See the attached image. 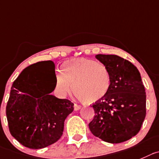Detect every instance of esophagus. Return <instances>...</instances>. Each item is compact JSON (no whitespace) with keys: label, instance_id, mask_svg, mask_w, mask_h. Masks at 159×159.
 I'll return each mask as SVG.
<instances>
[{"label":"esophagus","instance_id":"34e87169","mask_svg":"<svg viewBox=\"0 0 159 159\" xmlns=\"http://www.w3.org/2000/svg\"><path fill=\"white\" fill-rule=\"evenodd\" d=\"M80 108H81L80 105H76V104H75V105H74V110H75V111H78V110H80Z\"/></svg>","mask_w":159,"mask_h":159}]
</instances>
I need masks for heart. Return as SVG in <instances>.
I'll list each match as a JSON object with an SVG mask.
<instances>
[{
    "instance_id": "1",
    "label": "heart",
    "mask_w": 159,
    "mask_h": 159,
    "mask_svg": "<svg viewBox=\"0 0 159 159\" xmlns=\"http://www.w3.org/2000/svg\"><path fill=\"white\" fill-rule=\"evenodd\" d=\"M87 103H93L104 98L111 85L108 67L96 61L78 58L63 64L61 74L56 76L55 89L60 95L72 91Z\"/></svg>"
}]
</instances>
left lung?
Segmentation results:
<instances>
[{
    "label": "left lung",
    "mask_w": 159,
    "mask_h": 159,
    "mask_svg": "<svg viewBox=\"0 0 159 159\" xmlns=\"http://www.w3.org/2000/svg\"><path fill=\"white\" fill-rule=\"evenodd\" d=\"M111 74L107 94L93 104L92 134L108 143H119L137 135L146 116V93L134 65L115 54H97Z\"/></svg>",
    "instance_id": "obj_1"
}]
</instances>
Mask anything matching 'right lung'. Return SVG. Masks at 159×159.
Instances as JSON below:
<instances>
[{"label": "right lung", "instance_id": "1", "mask_svg": "<svg viewBox=\"0 0 159 159\" xmlns=\"http://www.w3.org/2000/svg\"><path fill=\"white\" fill-rule=\"evenodd\" d=\"M52 61L33 64L23 69L11 88L6 107L9 131L23 146L31 149L46 148L58 141L66 117L74 104L50 93L55 88L49 72L55 75Z\"/></svg>", "mask_w": 159, "mask_h": 159}]
</instances>
